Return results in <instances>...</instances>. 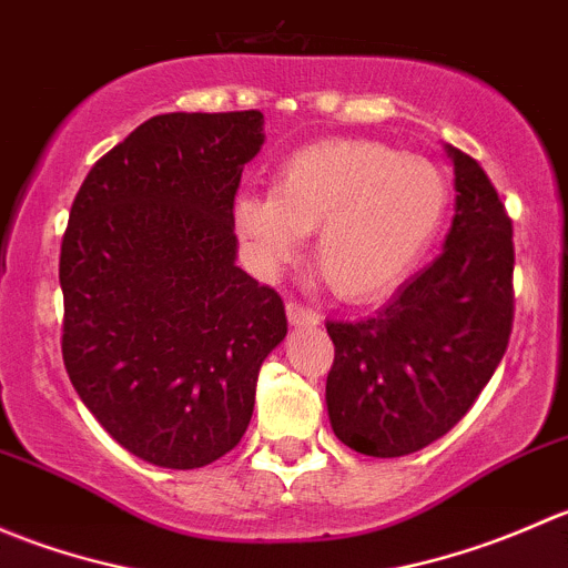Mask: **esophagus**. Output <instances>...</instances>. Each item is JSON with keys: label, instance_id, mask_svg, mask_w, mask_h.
<instances>
[{"label": "esophagus", "instance_id": "esophagus-1", "mask_svg": "<svg viewBox=\"0 0 568 568\" xmlns=\"http://www.w3.org/2000/svg\"><path fill=\"white\" fill-rule=\"evenodd\" d=\"M285 313H288V321L294 326H300V324H318L316 313H313L311 307L300 305V302H288V305H285Z\"/></svg>", "mask_w": 568, "mask_h": 568}]
</instances>
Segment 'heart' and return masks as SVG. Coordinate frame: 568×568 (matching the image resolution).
<instances>
[{
    "label": "heart",
    "mask_w": 568,
    "mask_h": 568,
    "mask_svg": "<svg viewBox=\"0 0 568 568\" xmlns=\"http://www.w3.org/2000/svg\"><path fill=\"white\" fill-rule=\"evenodd\" d=\"M448 209V178L376 140H326L291 153L272 192H242L233 225L261 272L318 231L313 263L332 294L371 300L423 255Z\"/></svg>",
    "instance_id": "b5f03b06"
}]
</instances>
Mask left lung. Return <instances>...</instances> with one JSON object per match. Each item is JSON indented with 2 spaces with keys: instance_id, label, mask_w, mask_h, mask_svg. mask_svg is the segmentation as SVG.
Listing matches in <instances>:
<instances>
[{
  "instance_id": "left-lung-1",
  "label": "left lung",
  "mask_w": 568,
  "mask_h": 568,
  "mask_svg": "<svg viewBox=\"0 0 568 568\" xmlns=\"http://www.w3.org/2000/svg\"><path fill=\"white\" fill-rule=\"evenodd\" d=\"M456 216L445 250L376 316L326 321V409L343 445L376 459L448 434L489 385L514 326V227L495 183L448 148Z\"/></svg>"
}]
</instances>
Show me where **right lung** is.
Segmentation results:
<instances>
[{
  "instance_id": "add662e5",
  "label": "right lung",
  "mask_w": 568,
  "mask_h": 568,
  "mask_svg": "<svg viewBox=\"0 0 568 568\" xmlns=\"http://www.w3.org/2000/svg\"><path fill=\"white\" fill-rule=\"evenodd\" d=\"M263 114L170 112L93 164L60 247L62 363L129 454L194 469L242 443L285 305L236 266L233 203Z\"/></svg>"
}]
</instances>
